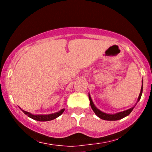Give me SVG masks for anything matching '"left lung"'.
Returning a JSON list of instances; mask_svg holds the SVG:
<instances>
[{
  "mask_svg": "<svg viewBox=\"0 0 152 152\" xmlns=\"http://www.w3.org/2000/svg\"><path fill=\"white\" fill-rule=\"evenodd\" d=\"M142 87H141V90H140V93L139 95V97H138V101L140 100V98H141L142 96ZM89 99H90V106H91V108L93 109V112L95 113V114L98 116L99 118H100L103 119V120H106V121H117V120H120V119L126 117V116L129 115L131 113V112L132 111L133 108L129 109V110H127L126 111L121 112V113H117V114H115V115H110V114H107V113H103V112L100 111L99 110H98L96 107H95L94 104H93V101H92L91 97H90V94H89ZM137 101V102H138Z\"/></svg>",
  "mask_w": 152,
  "mask_h": 152,
  "instance_id": "obj_1",
  "label": "left lung"
}]
</instances>
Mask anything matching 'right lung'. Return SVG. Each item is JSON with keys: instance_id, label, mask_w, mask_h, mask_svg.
<instances>
[{"instance_id": "right-lung-1", "label": "right lung", "mask_w": 152, "mask_h": 152, "mask_svg": "<svg viewBox=\"0 0 152 152\" xmlns=\"http://www.w3.org/2000/svg\"><path fill=\"white\" fill-rule=\"evenodd\" d=\"M64 111H65V109H62V110H61L60 111L58 112V113H53V114L45 115H34L31 114V113H28V112H26L24 111V110H23V112L26 115H27L29 118L34 119V120L39 121H48L53 120V119L59 117V115H61Z\"/></svg>"}]
</instances>
